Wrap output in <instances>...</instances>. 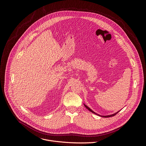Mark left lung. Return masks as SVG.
<instances>
[{"label":"left lung","mask_w":146,"mask_h":146,"mask_svg":"<svg viewBox=\"0 0 146 146\" xmlns=\"http://www.w3.org/2000/svg\"><path fill=\"white\" fill-rule=\"evenodd\" d=\"M84 106H85V107L88 110H89L90 111H91L92 113H94V114H96V115H98V116H101V117H112V116H115V115H116V113H117L119 111H118V112H116V113H113V114H112V115H107V116H101V115H98V114H97V113H96L95 112H94L92 110H91L89 107H88L86 105V104H84Z\"/></svg>","instance_id":"8db88e82"}]
</instances>
